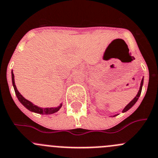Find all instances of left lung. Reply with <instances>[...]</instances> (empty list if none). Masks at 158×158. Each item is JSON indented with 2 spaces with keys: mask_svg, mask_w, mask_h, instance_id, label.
Masks as SVG:
<instances>
[{
  "mask_svg": "<svg viewBox=\"0 0 158 158\" xmlns=\"http://www.w3.org/2000/svg\"><path fill=\"white\" fill-rule=\"evenodd\" d=\"M143 79H142V80H141V83H140V90H139L138 93H137V96H135V98H134V99H133V100L131 101V102H130V103L128 104V105H127V106L125 107L124 109H123V113H124V112H126V111H127L128 110H130V109H131V107H132L133 106H134V104L136 103V102H137V99H139V97H140V93H141V90H142V85H143Z\"/></svg>",
  "mask_w": 158,
  "mask_h": 158,
  "instance_id": "left-lung-1",
  "label": "left lung"
}]
</instances>
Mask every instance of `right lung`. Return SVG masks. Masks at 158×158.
Segmentation results:
<instances>
[{
	"label": "right lung",
	"mask_w": 158,
	"mask_h": 158,
	"mask_svg": "<svg viewBox=\"0 0 158 158\" xmlns=\"http://www.w3.org/2000/svg\"><path fill=\"white\" fill-rule=\"evenodd\" d=\"M11 77H12V83H13V86L14 89H15V94H16L17 97H18V100L21 102V103L24 106V107L29 110L31 112H35V113H39V114H45V115H48V114H52V113H56L57 112L59 109L62 107V104H60L58 107L56 108H40V107L34 105L33 103L30 102V101L27 100L26 99H24L21 94H20L19 92L18 91L16 88V85H15V76H14V73L13 72L11 73Z\"/></svg>",
	"instance_id": "right-lung-1"
}]
</instances>
